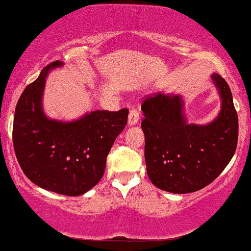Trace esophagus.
Segmentation results:
<instances>
[{
  "label": "esophagus",
  "mask_w": 251,
  "mask_h": 251,
  "mask_svg": "<svg viewBox=\"0 0 251 251\" xmlns=\"http://www.w3.org/2000/svg\"><path fill=\"white\" fill-rule=\"evenodd\" d=\"M139 116H140V113H139V110L136 109V107L131 109V111H129L128 113V125L129 126L135 125V124L139 122V118H140Z\"/></svg>",
  "instance_id": "34e87169"
}]
</instances>
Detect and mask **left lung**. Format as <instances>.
Segmentation results:
<instances>
[{
	"label": "left lung",
	"instance_id": "left-lung-1",
	"mask_svg": "<svg viewBox=\"0 0 251 251\" xmlns=\"http://www.w3.org/2000/svg\"><path fill=\"white\" fill-rule=\"evenodd\" d=\"M221 110L207 125L188 124L179 95L158 93L141 105L145 160L155 186L171 193L198 191L223 173L236 151L239 120L229 85L212 74Z\"/></svg>",
	"mask_w": 251,
	"mask_h": 251
}]
</instances>
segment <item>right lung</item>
Returning <instances> with one entry per match:
<instances>
[{
  "label": "right lung",
  "mask_w": 251,
  "mask_h": 251,
  "mask_svg": "<svg viewBox=\"0 0 251 251\" xmlns=\"http://www.w3.org/2000/svg\"><path fill=\"white\" fill-rule=\"evenodd\" d=\"M47 65L24 89L15 110L12 142L18 163L31 182L65 196H80L104 175L106 156L127 124L128 110L91 111L74 122L47 118L43 110L46 76L61 67Z\"/></svg>",
  "instance_id": "right-lung-1"
}]
</instances>
